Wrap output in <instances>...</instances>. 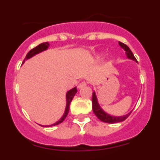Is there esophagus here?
<instances>
[{
	"mask_svg": "<svg viewBox=\"0 0 160 160\" xmlns=\"http://www.w3.org/2000/svg\"><path fill=\"white\" fill-rule=\"evenodd\" d=\"M87 84H88V83H87L86 82H85V81L81 82V83H79V85H78V88H79V89H80V88H84L85 86H87Z\"/></svg>",
	"mask_w": 160,
	"mask_h": 160,
	"instance_id": "esophagus-1",
	"label": "esophagus"
}]
</instances>
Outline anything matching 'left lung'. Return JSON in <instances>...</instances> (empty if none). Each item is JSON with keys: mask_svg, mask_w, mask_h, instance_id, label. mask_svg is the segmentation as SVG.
<instances>
[{"mask_svg": "<svg viewBox=\"0 0 160 160\" xmlns=\"http://www.w3.org/2000/svg\"><path fill=\"white\" fill-rule=\"evenodd\" d=\"M118 43L119 45H120L121 47L125 51V53H126L127 55V57H128V59H133V60L136 61L137 62L136 59H135V57L134 56L132 52L131 51V49L128 48V46H126L125 44H124V43L121 42H119ZM92 108H93V111L95 114V115H96L100 120L102 121L103 122H106V123H110V124L118 123V122H123V121H125V119L130 115L131 113H132V111H131L130 113L125 114V115L119 116V117H117V116L109 115L108 114L104 112V111L101 109V108L100 107L99 104H98V98H97L96 94H95V92H93V95H92Z\"/></svg>", "mask_w": 160, "mask_h": 160, "instance_id": "8db88e82", "label": "left lung"}]
</instances>
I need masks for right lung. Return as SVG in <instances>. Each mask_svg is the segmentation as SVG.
I'll use <instances>...</instances> for the list:
<instances>
[{
	"label": "right lung",
	"instance_id": "add662e5",
	"mask_svg": "<svg viewBox=\"0 0 160 160\" xmlns=\"http://www.w3.org/2000/svg\"><path fill=\"white\" fill-rule=\"evenodd\" d=\"M49 46V42H43V43H41V44H39L38 46H37L36 47H35L34 49H31L30 51L28 52V54L26 55V56H25V59H24V61H23V63L25 62V60L30 59L31 57L34 56L35 55L38 54V53H39V52H41L44 51V50L47 49ZM77 88H72V89H71L70 90H69V91L67 93V95H66V97H67V106H66L65 113H64L63 115H62V117L61 118L59 119L58 122H56V123L52 124V125H46V126H45V125H41V126L51 127V126H55V125H59V124L62 123V122L65 120L66 118H67V114H68L69 110H70V103H71V101H72L73 97L75 96V94L77 93Z\"/></svg>",
	"mask_w": 160,
	"mask_h": 160
}]
</instances>
